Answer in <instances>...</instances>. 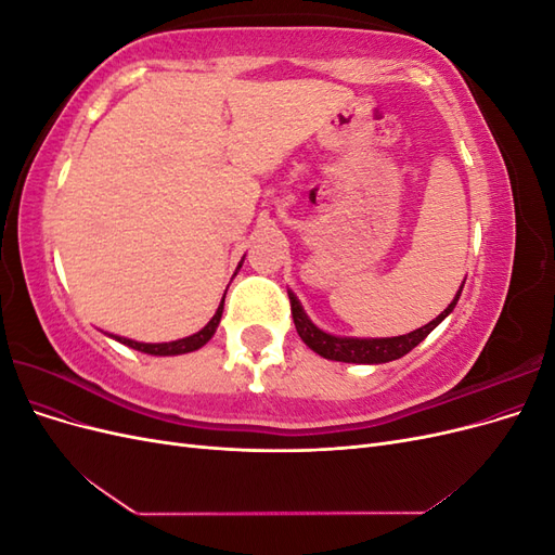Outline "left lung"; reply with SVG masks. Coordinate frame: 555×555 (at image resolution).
Wrapping results in <instances>:
<instances>
[{
	"label": "left lung",
	"mask_w": 555,
	"mask_h": 555,
	"mask_svg": "<svg viewBox=\"0 0 555 555\" xmlns=\"http://www.w3.org/2000/svg\"><path fill=\"white\" fill-rule=\"evenodd\" d=\"M463 284H465V280H463ZM463 284L456 292V296H453L451 304L447 306V310L435 317L433 322H428L426 326L416 328L412 333L393 335V338H340V335H331L312 324V319L306 314L304 306H300V300L296 298L294 292H289L292 317H294V324H296L300 340H304L312 351H317L319 357H324L328 361H343V363H371V365L373 363H389V361L405 357L408 351H412L435 326L442 322V319H447L453 312V308H456L459 298H461Z\"/></svg>",
	"instance_id": "left-lung-1"
}]
</instances>
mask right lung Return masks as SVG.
Instances as JSON below:
<instances>
[{
	"instance_id": "add662e5",
	"label": "right lung",
	"mask_w": 555,
	"mask_h": 555,
	"mask_svg": "<svg viewBox=\"0 0 555 555\" xmlns=\"http://www.w3.org/2000/svg\"><path fill=\"white\" fill-rule=\"evenodd\" d=\"M243 261H245V257L241 259L238 268L243 266ZM238 268H236V271H238ZM224 296H227V294H224ZM222 312H224V298H222L220 308H217V312L212 314V319H210V322H208L204 328H201V331H198V333H194V335H188V338L171 340V343H137V340L122 338V335H113V333H106V335H111L113 340L122 343V345H127V347H131V349H139V351H143V354H153V357H178V354H190V351L201 349V347H204V345L212 338L215 331H217V326H220Z\"/></svg>"
}]
</instances>
